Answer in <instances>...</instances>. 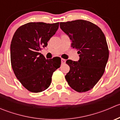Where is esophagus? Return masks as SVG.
Returning <instances> with one entry per match:
<instances>
[{"instance_id":"1","label":"esophagus","mask_w":120,"mask_h":120,"mask_svg":"<svg viewBox=\"0 0 120 120\" xmlns=\"http://www.w3.org/2000/svg\"><path fill=\"white\" fill-rule=\"evenodd\" d=\"M61 63L62 64H64L65 63H66V60L64 59H61Z\"/></svg>"}]
</instances>
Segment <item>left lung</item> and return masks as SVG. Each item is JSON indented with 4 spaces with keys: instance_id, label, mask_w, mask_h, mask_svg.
<instances>
[{
    "instance_id": "1",
    "label": "left lung",
    "mask_w": 120,
    "mask_h": 120,
    "mask_svg": "<svg viewBox=\"0 0 120 120\" xmlns=\"http://www.w3.org/2000/svg\"><path fill=\"white\" fill-rule=\"evenodd\" d=\"M60 28L71 41V47L79 54L78 61L67 60L70 71L65 78L78 92L90 90L103 75L109 52L105 34L90 21L77 20L60 23Z\"/></svg>"
}]
</instances>
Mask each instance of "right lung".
<instances>
[{
  "label": "right lung",
  "mask_w": 120,
  "mask_h": 120,
  "mask_svg": "<svg viewBox=\"0 0 120 120\" xmlns=\"http://www.w3.org/2000/svg\"><path fill=\"white\" fill-rule=\"evenodd\" d=\"M59 26V22H28L20 26L12 38V68L23 86L31 92H41L49 88L53 73L60 67V57L48 60L39 53L46 47Z\"/></svg>",
  "instance_id": "obj_1"
}]
</instances>
